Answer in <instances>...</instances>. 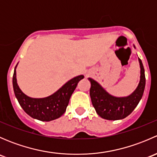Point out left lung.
<instances>
[{
  "label": "left lung",
  "instance_id": "obj_1",
  "mask_svg": "<svg viewBox=\"0 0 157 157\" xmlns=\"http://www.w3.org/2000/svg\"><path fill=\"white\" fill-rule=\"evenodd\" d=\"M140 79L137 89L126 97H115L107 93L100 84L92 78L90 95L92 104L101 118L106 120H119L126 118L138 105L143 96L146 83L144 68L140 58Z\"/></svg>",
  "mask_w": 157,
  "mask_h": 157
}]
</instances>
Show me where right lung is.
Listing matches in <instances>:
<instances>
[{
	"label": "right lung",
	"instance_id": "obj_1",
	"mask_svg": "<svg viewBox=\"0 0 157 157\" xmlns=\"http://www.w3.org/2000/svg\"><path fill=\"white\" fill-rule=\"evenodd\" d=\"M16 67L17 66L13 76V86L16 97L26 113L32 118L42 121L57 119L65 112L70 98L77 87V83L84 77L83 75L74 77L51 96L36 99L26 96L19 87L16 77Z\"/></svg>",
	"mask_w": 157,
	"mask_h": 157
}]
</instances>
